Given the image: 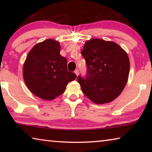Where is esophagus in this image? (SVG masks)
Listing matches in <instances>:
<instances>
[{
    "mask_svg": "<svg viewBox=\"0 0 152 152\" xmlns=\"http://www.w3.org/2000/svg\"><path fill=\"white\" fill-rule=\"evenodd\" d=\"M74 73H75L76 75L78 76V74H79V70H76L75 71H74Z\"/></svg>",
    "mask_w": 152,
    "mask_h": 152,
    "instance_id": "1",
    "label": "esophagus"
}]
</instances>
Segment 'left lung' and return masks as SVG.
I'll list each match as a JSON object with an SVG mask.
<instances>
[{
    "mask_svg": "<svg viewBox=\"0 0 152 152\" xmlns=\"http://www.w3.org/2000/svg\"><path fill=\"white\" fill-rule=\"evenodd\" d=\"M81 53L87 66L85 79L78 77L83 93L96 104L114 101L128 80L127 53L116 43L96 38L86 41Z\"/></svg>",
    "mask_w": 152,
    "mask_h": 152,
    "instance_id": "1",
    "label": "left lung"
}]
</instances>
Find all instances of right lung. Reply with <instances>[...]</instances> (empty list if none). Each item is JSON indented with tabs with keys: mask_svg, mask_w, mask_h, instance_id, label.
Here are the masks:
<instances>
[{
	"mask_svg": "<svg viewBox=\"0 0 152 152\" xmlns=\"http://www.w3.org/2000/svg\"><path fill=\"white\" fill-rule=\"evenodd\" d=\"M60 43L48 39L30 50L23 68L25 83L37 97L51 101L66 90L76 75L67 70V60L60 53Z\"/></svg>",
	"mask_w": 152,
	"mask_h": 152,
	"instance_id": "obj_1",
	"label": "right lung"
}]
</instances>
